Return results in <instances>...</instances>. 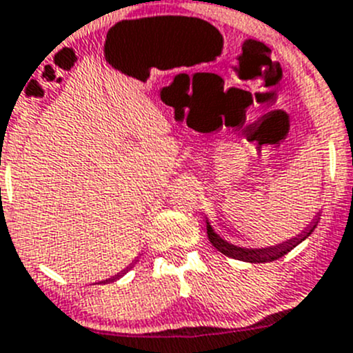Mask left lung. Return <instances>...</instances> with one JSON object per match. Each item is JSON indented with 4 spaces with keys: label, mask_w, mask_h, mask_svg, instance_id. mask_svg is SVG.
Here are the masks:
<instances>
[{
    "label": "left lung",
    "mask_w": 353,
    "mask_h": 353,
    "mask_svg": "<svg viewBox=\"0 0 353 353\" xmlns=\"http://www.w3.org/2000/svg\"><path fill=\"white\" fill-rule=\"evenodd\" d=\"M319 216H321V212H319L317 216H315L314 221L306 226V228L303 230L298 236H294V239L285 240V242L276 243V245H272V247H263V249H249V247H239V245H233V243L226 242L225 239H221V236L214 232L209 221H207V235H209L210 243L216 247L217 251L223 252V254L228 256V258L239 259V261H247V263H268V261H275V259L285 256L289 251H292V249H294L298 243H301L303 240L308 239V236L312 235V232L315 230V226H317L319 219H321Z\"/></svg>",
    "instance_id": "left-lung-1"
}]
</instances>
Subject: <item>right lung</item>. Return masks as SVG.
Wrapping results in <instances>:
<instances>
[{
    "instance_id": "add662e5",
    "label": "right lung",
    "mask_w": 353,
    "mask_h": 353,
    "mask_svg": "<svg viewBox=\"0 0 353 353\" xmlns=\"http://www.w3.org/2000/svg\"><path fill=\"white\" fill-rule=\"evenodd\" d=\"M127 270H128V268H127ZM127 270H123V272L118 273V275H114V276H111V279H108V281H104V284H106V282H114V281H117V279H120V276L123 275V273H127Z\"/></svg>"
}]
</instances>
